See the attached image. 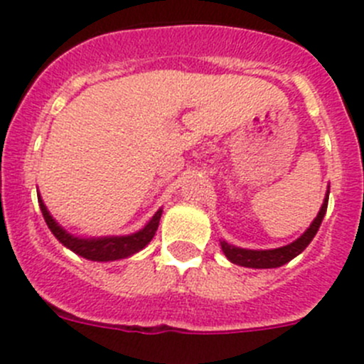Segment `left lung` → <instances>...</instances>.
<instances>
[{"instance_id": "obj_1", "label": "left lung", "mask_w": 364, "mask_h": 364, "mask_svg": "<svg viewBox=\"0 0 364 364\" xmlns=\"http://www.w3.org/2000/svg\"><path fill=\"white\" fill-rule=\"evenodd\" d=\"M328 205V192L325 196V201L321 205L320 212L316 215V219L312 220V224L307 228V232L296 239L294 242L287 244V246L277 247V250H244V247H235L232 244H228L226 240H220V247H223L224 255L228 257L230 262L237 264V266L244 267H255V269H269V267H280L284 264H287L289 260H293L296 255H300L305 247L311 244V240L314 239V235L320 230V224L323 220L325 212H327Z\"/></svg>"}]
</instances>
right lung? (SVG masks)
Segmentation results:
<instances>
[{"mask_svg":"<svg viewBox=\"0 0 364 364\" xmlns=\"http://www.w3.org/2000/svg\"><path fill=\"white\" fill-rule=\"evenodd\" d=\"M39 199L41 212H43L44 220L48 224L50 232L57 237L63 246H66L68 250H71L73 253L80 255L87 260H95V262H109V260H120L127 259L131 255L138 253L140 250H144L149 242L154 237L156 230H158L159 219H161L163 210H158L154 213L151 220L147 223L144 230L132 233V235L125 237H100V239H80V237H73L71 233H68L66 230L60 228L59 224L55 223L50 212L44 206L41 196H37Z\"/></svg>","mask_w":364,"mask_h":364,"instance_id":"add662e5","label":"right lung"}]
</instances>
